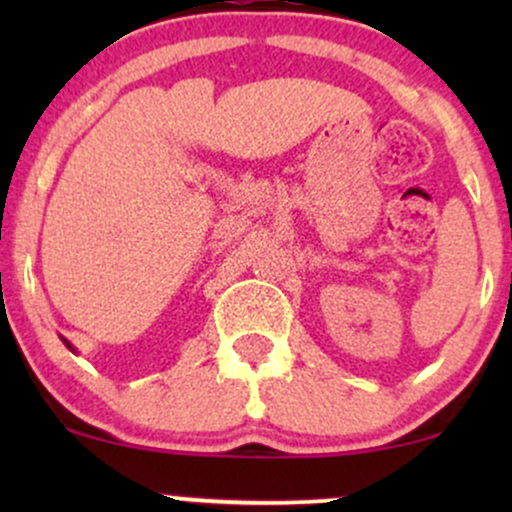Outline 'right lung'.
I'll use <instances>...</instances> for the list:
<instances>
[{"label":"right lung","mask_w":512,"mask_h":512,"mask_svg":"<svg viewBox=\"0 0 512 512\" xmlns=\"http://www.w3.org/2000/svg\"><path fill=\"white\" fill-rule=\"evenodd\" d=\"M60 339H62V342H64V346H67V349H72V351H74V346H72V344H69V342H67V339H64V337H60Z\"/></svg>","instance_id":"add662e5"}]
</instances>
